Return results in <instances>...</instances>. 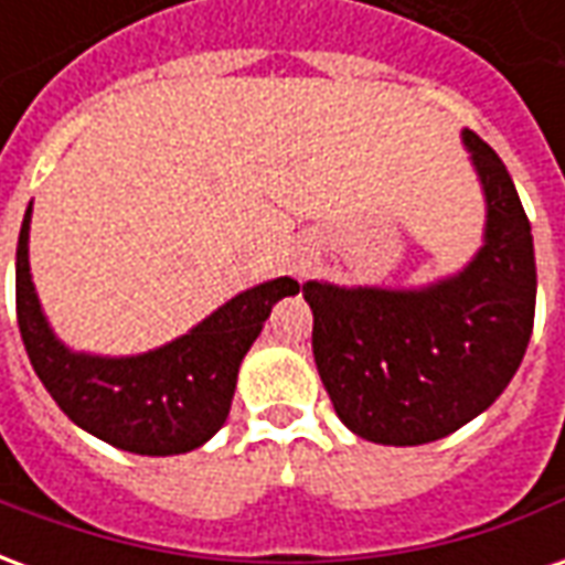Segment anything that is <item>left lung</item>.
<instances>
[{
  "label": "left lung",
  "instance_id": "1",
  "mask_svg": "<svg viewBox=\"0 0 565 565\" xmlns=\"http://www.w3.org/2000/svg\"><path fill=\"white\" fill-rule=\"evenodd\" d=\"M484 184L478 257L426 290L308 281L311 348L335 415L379 445H426L469 424L521 366L533 335L535 254L505 162L462 132Z\"/></svg>",
  "mask_w": 565,
  "mask_h": 565
}]
</instances>
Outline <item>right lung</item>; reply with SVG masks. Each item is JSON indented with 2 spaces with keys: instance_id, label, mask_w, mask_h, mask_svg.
<instances>
[{
  "instance_id": "add662e5",
  "label": "right lung",
  "mask_w": 565,
  "mask_h": 565,
  "mask_svg": "<svg viewBox=\"0 0 565 565\" xmlns=\"http://www.w3.org/2000/svg\"><path fill=\"white\" fill-rule=\"evenodd\" d=\"M30 211L18 238V327L54 403L96 438L129 454L169 457L205 445L233 405L235 379L271 306L299 294L294 278L245 290L172 344L141 356L72 354L60 344L30 278Z\"/></svg>"
}]
</instances>
